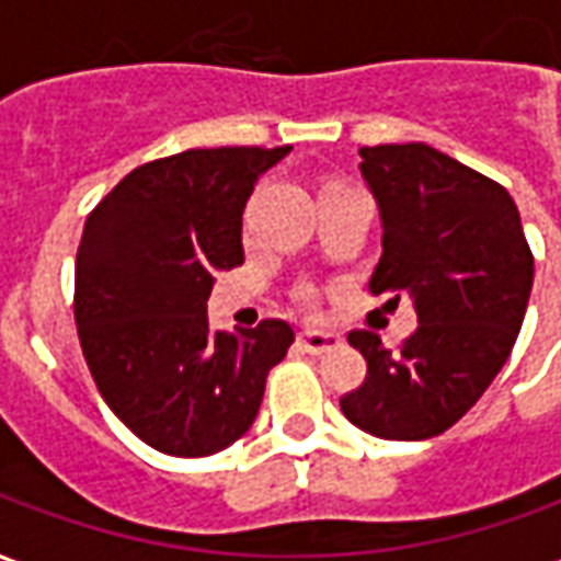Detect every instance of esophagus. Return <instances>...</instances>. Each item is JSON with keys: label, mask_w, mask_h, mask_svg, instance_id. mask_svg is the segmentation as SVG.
<instances>
[{"label": "esophagus", "mask_w": 561, "mask_h": 561, "mask_svg": "<svg viewBox=\"0 0 561 561\" xmlns=\"http://www.w3.org/2000/svg\"><path fill=\"white\" fill-rule=\"evenodd\" d=\"M297 340H300V345H304V352L309 354L333 352V348H340V342H342L336 333H330V330H316V328H304Z\"/></svg>", "instance_id": "esophagus-1"}]
</instances>
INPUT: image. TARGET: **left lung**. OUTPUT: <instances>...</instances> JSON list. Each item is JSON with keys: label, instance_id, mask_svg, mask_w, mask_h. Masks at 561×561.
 Masks as SVG:
<instances>
[{"label": "left lung", "instance_id": "8db88e82", "mask_svg": "<svg viewBox=\"0 0 561 561\" xmlns=\"http://www.w3.org/2000/svg\"><path fill=\"white\" fill-rule=\"evenodd\" d=\"M360 173L381 213V261L369 291L409 294L417 330L400 352L373 330L348 342L364 385L340 400L364 433L421 442L450 430L505 366L526 316L535 257L514 197L426 144L360 149Z\"/></svg>", "mask_w": 561, "mask_h": 561}]
</instances>
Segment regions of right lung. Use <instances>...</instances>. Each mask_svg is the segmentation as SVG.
Here are the masks:
<instances>
[{"label":"right lung","mask_w":561,"mask_h":561,"mask_svg":"<svg viewBox=\"0 0 561 561\" xmlns=\"http://www.w3.org/2000/svg\"><path fill=\"white\" fill-rule=\"evenodd\" d=\"M291 147L185 149L140 164L83 225L75 321L111 412L171 457H209L252 426L294 330L209 328L219 270L243 264V209Z\"/></svg>","instance_id":"add662e5"}]
</instances>
